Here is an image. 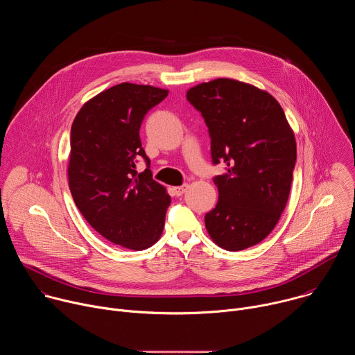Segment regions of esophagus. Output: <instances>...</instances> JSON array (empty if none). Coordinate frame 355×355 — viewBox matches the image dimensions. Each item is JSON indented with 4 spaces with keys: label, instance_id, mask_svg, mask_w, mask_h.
Wrapping results in <instances>:
<instances>
[{
    "label": "esophagus",
    "instance_id": "34e87169",
    "mask_svg": "<svg viewBox=\"0 0 355 355\" xmlns=\"http://www.w3.org/2000/svg\"><path fill=\"white\" fill-rule=\"evenodd\" d=\"M187 189H188V185L184 184V185H180V187H174V188H173V192H174L175 196H181L182 193L187 192Z\"/></svg>",
    "mask_w": 355,
    "mask_h": 355
}]
</instances>
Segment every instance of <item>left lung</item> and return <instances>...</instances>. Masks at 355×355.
<instances>
[{
  "mask_svg": "<svg viewBox=\"0 0 355 355\" xmlns=\"http://www.w3.org/2000/svg\"><path fill=\"white\" fill-rule=\"evenodd\" d=\"M205 119L214 164L216 207L205 215L211 239L227 251L263 241L284 212L296 162L295 135L278 101L264 89L216 78L187 91Z\"/></svg>",
  "mask_w": 355,
  "mask_h": 355,
  "instance_id": "1",
  "label": "left lung"
}]
</instances>
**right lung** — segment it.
Masks as SVG:
<instances>
[{"instance_id":"1","label":"right lung","mask_w":355,"mask_h":355,"mask_svg":"<svg viewBox=\"0 0 355 355\" xmlns=\"http://www.w3.org/2000/svg\"><path fill=\"white\" fill-rule=\"evenodd\" d=\"M168 89L122 83L81 107L70 133L69 187L81 215L101 236L144 250L162 236L171 198L153 180L140 141L144 115ZM143 158L148 168L135 170Z\"/></svg>"}]
</instances>
